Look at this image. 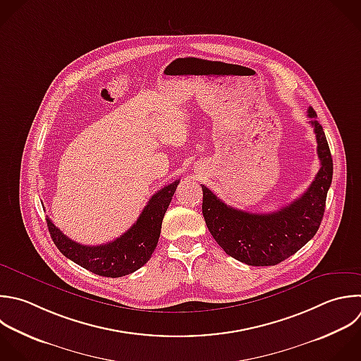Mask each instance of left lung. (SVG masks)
Instances as JSON below:
<instances>
[{"instance_id":"obj_1","label":"left lung","mask_w":361,"mask_h":361,"mask_svg":"<svg viewBox=\"0 0 361 361\" xmlns=\"http://www.w3.org/2000/svg\"><path fill=\"white\" fill-rule=\"evenodd\" d=\"M307 116L316 134L320 169L307 190L288 206L268 214L248 213L227 206L202 185V212L206 226L230 257L255 267L276 265L316 234L331 183L333 161L324 131L312 107Z\"/></svg>"}]
</instances>
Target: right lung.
Returning a JSON list of instances; mask_svg holds the SVG:
<instances>
[{
    "instance_id": "right-lung-1",
    "label": "right lung",
    "mask_w": 361,
    "mask_h": 361,
    "mask_svg": "<svg viewBox=\"0 0 361 361\" xmlns=\"http://www.w3.org/2000/svg\"><path fill=\"white\" fill-rule=\"evenodd\" d=\"M179 180L158 190L144 207L137 221L114 241L85 245L65 235L48 217V228L59 251L93 274L110 278L128 275L151 258L161 234V226Z\"/></svg>"
}]
</instances>
